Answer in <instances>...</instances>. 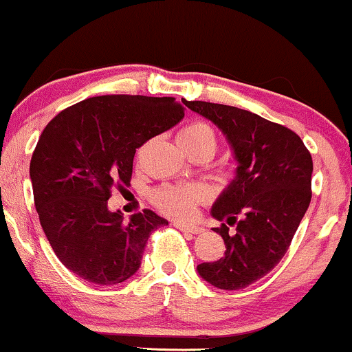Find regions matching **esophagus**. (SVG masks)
Segmentation results:
<instances>
[{
  "instance_id": "34e87169",
  "label": "esophagus",
  "mask_w": 352,
  "mask_h": 352,
  "mask_svg": "<svg viewBox=\"0 0 352 352\" xmlns=\"http://www.w3.org/2000/svg\"><path fill=\"white\" fill-rule=\"evenodd\" d=\"M177 230L182 232H187V234H200L205 230L201 226H197V224H185V223H175Z\"/></svg>"
}]
</instances>
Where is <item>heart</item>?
<instances>
[{"mask_svg": "<svg viewBox=\"0 0 352 352\" xmlns=\"http://www.w3.org/2000/svg\"><path fill=\"white\" fill-rule=\"evenodd\" d=\"M179 142L187 151L208 149L211 155L218 146L217 133L206 121H193L180 129ZM155 208L172 218L187 219L195 213L198 203L206 198L205 190L195 185H164L152 193Z\"/></svg>", "mask_w": 352, "mask_h": 352, "instance_id": "1", "label": "heart"}]
</instances>
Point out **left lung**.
<instances>
[{
  "label": "left lung",
  "instance_id": "1",
  "mask_svg": "<svg viewBox=\"0 0 352 352\" xmlns=\"http://www.w3.org/2000/svg\"><path fill=\"white\" fill-rule=\"evenodd\" d=\"M184 101L213 121L238 160L236 179L211 214L228 224L213 228L226 244L221 259L203 262L198 274L221 290L245 289L267 275L289 251L311 201L313 160L300 135L245 109L208 101Z\"/></svg>",
  "mask_w": 352,
  "mask_h": 352
}]
</instances>
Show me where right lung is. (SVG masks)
Wrapping results in <instances>:
<instances>
[{
  "label": "right lung",
  "mask_w": 352,
  "mask_h": 352,
  "mask_svg": "<svg viewBox=\"0 0 352 352\" xmlns=\"http://www.w3.org/2000/svg\"><path fill=\"white\" fill-rule=\"evenodd\" d=\"M184 109L170 96H93L42 131L29 167L34 205L55 256L83 280H128L152 231L168 224L151 210L126 223L108 200L113 188L129 185L135 149L175 126Z\"/></svg>",
  "instance_id": "1"
}]
</instances>
